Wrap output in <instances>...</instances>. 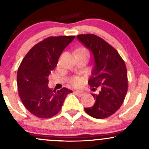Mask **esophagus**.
Masks as SVG:
<instances>
[{
    "instance_id": "1",
    "label": "esophagus",
    "mask_w": 149,
    "mask_h": 149,
    "mask_svg": "<svg viewBox=\"0 0 149 149\" xmlns=\"http://www.w3.org/2000/svg\"><path fill=\"white\" fill-rule=\"evenodd\" d=\"M74 93L76 94V95L79 96V97H81V96L84 94L83 91H79V90H76V91H74Z\"/></svg>"
}]
</instances>
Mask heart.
<instances>
[{"label":"heart","mask_w":149,"mask_h":149,"mask_svg":"<svg viewBox=\"0 0 149 149\" xmlns=\"http://www.w3.org/2000/svg\"><path fill=\"white\" fill-rule=\"evenodd\" d=\"M71 83L73 84L74 86H78L81 83V79H79V77H74L71 80Z\"/></svg>","instance_id":"obj_1"}]
</instances>
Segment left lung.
Listing matches in <instances>:
<instances>
[{"label": "left lung", "instance_id": "1", "mask_svg": "<svg viewBox=\"0 0 149 149\" xmlns=\"http://www.w3.org/2000/svg\"><path fill=\"white\" fill-rule=\"evenodd\" d=\"M77 39L94 57V68L88 83L93 90L100 87L98 94H93L95 103L84 108L88 115L104 119L113 115L124 102L127 91V73L124 61L118 51L95 34H79Z\"/></svg>", "mask_w": 149, "mask_h": 149}]
</instances>
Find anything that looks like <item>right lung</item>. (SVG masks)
I'll return each instance as SVG.
<instances>
[{"label":"right lung","mask_w":149,"mask_h":149,"mask_svg":"<svg viewBox=\"0 0 149 149\" xmlns=\"http://www.w3.org/2000/svg\"><path fill=\"white\" fill-rule=\"evenodd\" d=\"M75 36L49 37L35 45L25 55L17 72L19 97L25 107L34 116L50 118L59 112L71 90H52L48 77L58 64L63 49Z\"/></svg>","instance_id":"obj_1"}]
</instances>
